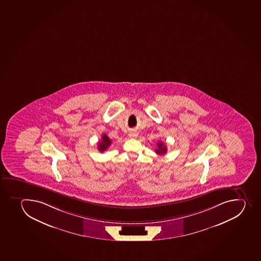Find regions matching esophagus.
Returning a JSON list of instances; mask_svg holds the SVG:
<instances>
[{"mask_svg": "<svg viewBox=\"0 0 261 261\" xmlns=\"http://www.w3.org/2000/svg\"><path fill=\"white\" fill-rule=\"evenodd\" d=\"M137 136H138V134H137L136 132H130V138H136Z\"/></svg>", "mask_w": 261, "mask_h": 261, "instance_id": "34e87169", "label": "esophagus"}]
</instances>
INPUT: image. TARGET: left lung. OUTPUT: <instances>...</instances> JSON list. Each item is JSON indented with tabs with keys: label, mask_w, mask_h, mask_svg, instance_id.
<instances>
[{
	"label": "left lung",
	"mask_w": 261,
	"mask_h": 261,
	"mask_svg": "<svg viewBox=\"0 0 261 261\" xmlns=\"http://www.w3.org/2000/svg\"><path fill=\"white\" fill-rule=\"evenodd\" d=\"M157 146H158V148L155 149V152H156L157 154H166V152H167V147L165 146L164 144H163L162 142H159V143L157 144Z\"/></svg>",
	"instance_id": "8db88e82"
}]
</instances>
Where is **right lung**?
<instances>
[{"instance_id":"obj_1","label":"right lung","mask_w":261,"mask_h":261,"mask_svg":"<svg viewBox=\"0 0 261 261\" xmlns=\"http://www.w3.org/2000/svg\"><path fill=\"white\" fill-rule=\"evenodd\" d=\"M111 144H112V140L108 138L107 134H103L101 137V141L98 144V149L100 152L105 151Z\"/></svg>"}]
</instances>
